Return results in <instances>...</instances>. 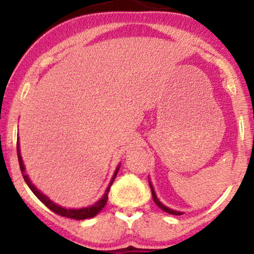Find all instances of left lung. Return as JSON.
<instances>
[{
	"label": "left lung",
	"instance_id": "obj_1",
	"mask_svg": "<svg viewBox=\"0 0 254 254\" xmlns=\"http://www.w3.org/2000/svg\"><path fill=\"white\" fill-rule=\"evenodd\" d=\"M149 186H150V189H151V194H153V199H154V202H155V204H156L157 206H159L160 209H162V210L166 211V212H168V214H171V215H182V212H180V211L172 210V209L167 208V206L164 205V204H162L161 202H160V200L157 199V197H156V194H155V191H154L153 185H151V183H149Z\"/></svg>",
	"mask_w": 254,
	"mask_h": 254
}]
</instances>
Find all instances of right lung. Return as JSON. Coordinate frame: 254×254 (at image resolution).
<instances>
[{"instance_id": "right-lung-1", "label": "right lung", "mask_w": 254, "mask_h": 254, "mask_svg": "<svg viewBox=\"0 0 254 254\" xmlns=\"http://www.w3.org/2000/svg\"><path fill=\"white\" fill-rule=\"evenodd\" d=\"M16 151H17V159H19V165H20V170H21V173H22V177H24L26 184L28 185V188L31 189V191L33 192L34 194H36L38 199L40 200V202L45 204L46 206H48L49 209H50L51 211H54L55 214L57 215H61V216L63 217H68V218H74V220H84V218H90V217H94L95 215L99 214L101 210H103V208L105 205H106L107 203V198H109V192H110V188L111 185L113 184V180L116 179V177H117V173L119 171V165L117 167V170H116L115 174H113L112 177V180H111L109 188L106 189V191H105V194L103 197L100 198V199L98 200L97 203L93 204V205L90 206H87V208H81V209H65V208H62L61 205H57L56 203H54L52 200L49 199L48 197L45 196V194H43L42 192H40L36 186L33 185V184L31 183L30 178H28L27 174L25 173V166H24V162H22V157H21V154H20V144H19V141L16 142Z\"/></svg>"}]
</instances>
